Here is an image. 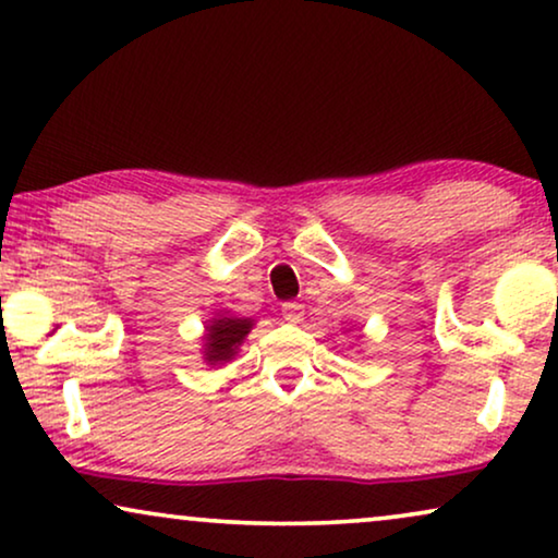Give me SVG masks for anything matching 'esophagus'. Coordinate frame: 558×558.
Wrapping results in <instances>:
<instances>
[{"label":"esophagus","mask_w":558,"mask_h":558,"mask_svg":"<svg viewBox=\"0 0 558 558\" xmlns=\"http://www.w3.org/2000/svg\"><path fill=\"white\" fill-rule=\"evenodd\" d=\"M281 315H284L287 323L296 325V323H302V319H304V307L300 302H284V304H281Z\"/></svg>","instance_id":"34e87169"}]
</instances>
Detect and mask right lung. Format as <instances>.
I'll use <instances>...</instances> for the list:
<instances>
[{
    "instance_id": "1",
    "label": "right lung",
    "mask_w": 558,
    "mask_h": 558,
    "mask_svg": "<svg viewBox=\"0 0 558 558\" xmlns=\"http://www.w3.org/2000/svg\"><path fill=\"white\" fill-rule=\"evenodd\" d=\"M254 325L256 319L251 317H235L231 312H216V317H210L208 323H205L203 332L205 365L218 368V365L231 363Z\"/></svg>"
}]
</instances>
